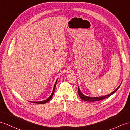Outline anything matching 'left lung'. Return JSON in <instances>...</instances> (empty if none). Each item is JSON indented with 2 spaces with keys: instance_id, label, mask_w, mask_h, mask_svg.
Wrapping results in <instances>:
<instances>
[{
  "instance_id": "obj_1",
  "label": "left lung",
  "mask_w": 130,
  "mask_h": 130,
  "mask_svg": "<svg viewBox=\"0 0 130 130\" xmlns=\"http://www.w3.org/2000/svg\"><path fill=\"white\" fill-rule=\"evenodd\" d=\"M121 84H120L118 88H117L114 91H113V92H112L111 94L107 95H105V96H100V97H88V96H85V95H84L83 94L81 93V91H80V90L79 89V87H78V94H79V96H80V98H81L82 100H85V101H87V102H96V101H99V100L104 99H105V98H107L110 96L111 95H112L113 93H115L116 91L118 90V89H119V87H120V85H121Z\"/></svg>"
}]
</instances>
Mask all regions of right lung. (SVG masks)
<instances>
[{"label":"right lung","instance_id":"obj_1","mask_svg":"<svg viewBox=\"0 0 130 130\" xmlns=\"http://www.w3.org/2000/svg\"><path fill=\"white\" fill-rule=\"evenodd\" d=\"M57 80H56V83H55V85H54V87H53V91H52V94H51V95H50V96L48 98V99H47L46 100H43V101H41V102H32V103H36V104H45V103H47L48 102V101L51 99L52 98V96H53V94H54V92H55V88H56V83H57Z\"/></svg>","mask_w":130,"mask_h":130}]
</instances>
